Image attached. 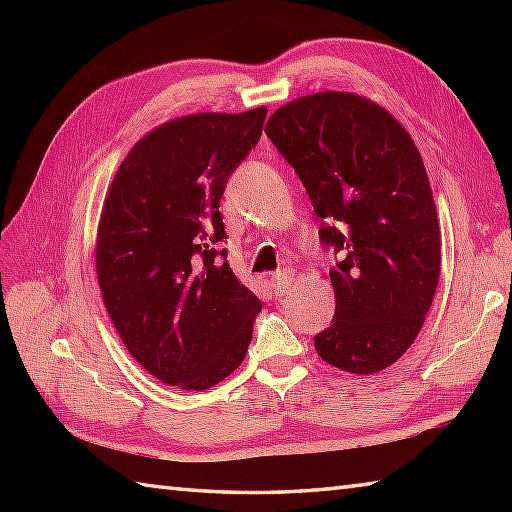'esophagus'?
<instances>
[{
    "label": "esophagus",
    "mask_w": 512,
    "mask_h": 512,
    "mask_svg": "<svg viewBox=\"0 0 512 512\" xmlns=\"http://www.w3.org/2000/svg\"><path fill=\"white\" fill-rule=\"evenodd\" d=\"M292 279H295V275H292V270H279V273L273 275V288L279 292V295H286Z\"/></svg>",
    "instance_id": "obj_1"
}]
</instances>
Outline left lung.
<instances>
[{
	"label": "left lung",
	"instance_id": "left-lung-1",
	"mask_svg": "<svg viewBox=\"0 0 512 512\" xmlns=\"http://www.w3.org/2000/svg\"><path fill=\"white\" fill-rule=\"evenodd\" d=\"M266 134L297 171L330 270L336 310L314 336L325 363L376 374L405 354L440 277V224L427 169L407 129L352 92H317L281 105Z\"/></svg>",
	"mask_w": 512,
	"mask_h": 512
}]
</instances>
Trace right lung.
Instances as JSON below:
<instances>
[{
  "label": "right lung",
  "instance_id": "right-lung-1",
  "mask_svg": "<svg viewBox=\"0 0 512 512\" xmlns=\"http://www.w3.org/2000/svg\"><path fill=\"white\" fill-rule=\"evenodd\" d=\"M266 107L151 129L118 167L96 231V277L127 352L165 385L202 391L233 374L262 310L215 250L226 180L262 136Z\"/></svg>",
  "mask_w": 512,
  "mask_h": 512
}]
</instances>
